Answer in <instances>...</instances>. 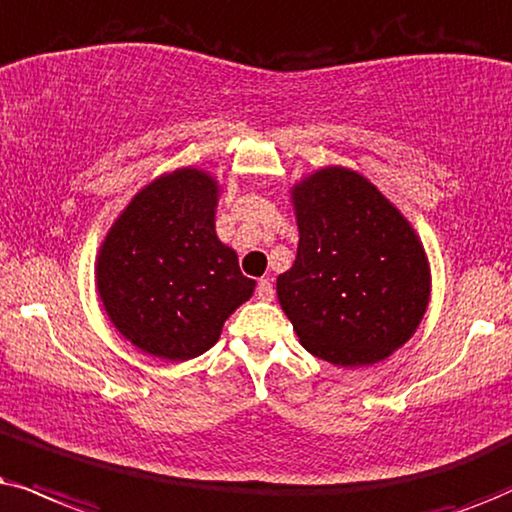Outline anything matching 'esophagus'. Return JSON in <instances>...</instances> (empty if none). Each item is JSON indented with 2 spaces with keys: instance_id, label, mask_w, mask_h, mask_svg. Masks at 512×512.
Here are the masks:
<instances>
[{
  "instance_id": "esophagus-1",
  "label": "esophagus",
  "mask_w": 512,
  "mask_h": 512,
  "mask_svg": "<svg viewBox=\"0 0 512 512\" xmlns=\"http://www.w3.org/2000/svg\"><path fill=\"white\" fill-rule=\"evenodd\" d=\"M256 296H258V299H261V301H273V296H275L273 282L266 280V277H263V280H258V282H256Z\"/></svg>"
}]
</instances>
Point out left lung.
<instances>
[{
  "label": "left lung",
  "instance_id": "8db88e82",
  "mask_svg": "<svg viewBox=\"0 0 512 512\" xmlns=\"http://www.w3.org/2000/svg\"><path fill=\"white\" fill-rule=\"evenodd\" d=\"M294 208L299 249L277 296L301 346L342 368L382 361L408 342L430 299L413 227L349 168L296 185Z\"/></svg>",
  "mask_w": 512,
  "mask_h": 512
}]
</instances>
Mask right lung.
Segmentation results:
<instances>
[{
	"label": "right lung",
	"mask_w": 512,
	"mask_h": 512,
	"mask_svg": "<svg viewBox=\"0 0 512 512\" xmlns=\"http://www.w3.org/2000/svg\"><path fill=\"white\" fill-rule=\"evenodd\" d=\"M218 185L182 168L130 201L97 258V287L116 330L166 361L201 356L256 282L216 237Z\"/></svg>",
	"instance_id": "1"
}]
</instances>
